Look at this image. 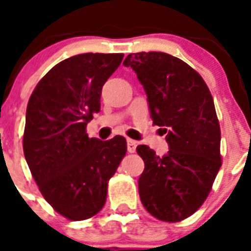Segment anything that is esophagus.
I'll list each match as a JSON object with an SVG mask.
<instances>
[{
  "label": "esophagus",
  "mask_w": 251,
  "mask_h": 251,
  "mask_svg": "<svg viewBox=\"0 0 251 251\" xmlns=\"http://www.w3.org/2000/svg\"><path fill=\"white\" fill-rule=\"evenodd\" d=\"M137 146H138V143H137L136 141H133V139H127V150L129 153L136 152Z\"/></svg>",
  "instance_id": "1"
}]
</instances>
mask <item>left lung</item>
Wrapping results in <instances>:
<instances>
[{"mask_svg":"<svg viewBox=\"0 0 251 251\" xmlns=\"http://www.w3.org/2000/svg\"><path fill=\"white\" fill-rule=\"evenodd\" d=\"M123 65L134 70L145 88L153 124L167 133L170 147L163 157L146 145L137 147L145 161L141 201L158 220H185L205 202L221 167L212 95L196 70L166 52L129 54Z\"/></svg>","mask_w":251,"mask_h":251,"instance_id":"1","label":"left lung"}]
</instances>
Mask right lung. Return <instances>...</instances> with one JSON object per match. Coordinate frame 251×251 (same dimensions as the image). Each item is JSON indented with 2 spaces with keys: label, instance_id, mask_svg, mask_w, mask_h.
<instances>
[{
  "label": "right lung",
  "instance_id": "add662e5",
  "mask_svg": "<svg viewBox=\"0 0 251 251\" xmlns=\"http://www.w3.org/2000/svg\"><path fill=\"white\" fill-rule=\"evenodd\" d=\"M123 54L75 55L49 70L26 109L24 154L44 199L69 220L98 214L127 141L89 138L86 124L100 110L101 88Z\"/></svg>",
  "mask_w": 251,
  "mask_h": 251
}]
</instances>
